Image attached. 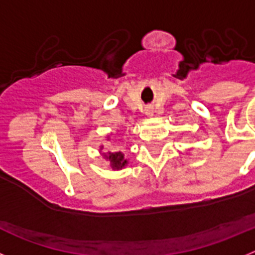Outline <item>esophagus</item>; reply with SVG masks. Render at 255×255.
<instances>
[{
  "instance_id": "obj_1",
  "label": "esophagus",
  "mask_w": 255,
  "mask_h": 255,
  "mask_svg": "<svg viewBox=\"0 0 255 255\" xmlns=\"http://www.w3.org/2000/svg\"><path fill=\"white\" fill-rule=\"evenodd\" d=\"M153 108L152 107H149V108H147V110H145V115H147V116H152L153 115Z\"/></svg>"
}]
</instances>
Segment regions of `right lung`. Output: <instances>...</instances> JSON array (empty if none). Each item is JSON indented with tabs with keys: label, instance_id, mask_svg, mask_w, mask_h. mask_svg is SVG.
Here are the masks:
<instances>
[{
	"label": "right lung",
	"instance_id": "1",
	"mask_svg": "<svg viewBox=\"0 0 255 255\" xmlns=\"http://www.w3.org/2000/svg\"><path fill=\"white\" fill-rule=\"evenodd\" d=\"M107 139H110V136H107ZM103 147H101L100 150H102ZM103 155V158L107 159L110 162V167L112 170H121L125 166H128L129 161L125 158L124 153L121 152H107V153H101Z\"/></svg>",
	"mask_w": 255,
	"mask_h": 255
}]
</instances>
